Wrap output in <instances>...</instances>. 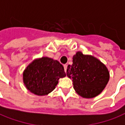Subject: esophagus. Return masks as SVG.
<instances>
[{
	"instance_id": "34e87169",
	"label": "esophagus",
	"mask_w": 125,
	"mask_h": 125,
	"mask_svg": "<svg viewBox=\"0 0 125 125\" xmlns=\"http://www.w3.org/2000/svg\"><path fill=\"white\" fill-rule=\"evenodd\" d=\"M67 66H68V65H66V64L63 65V68H64V70H65V72H66V70H67Z\"/></svg>"
}]
</instances>
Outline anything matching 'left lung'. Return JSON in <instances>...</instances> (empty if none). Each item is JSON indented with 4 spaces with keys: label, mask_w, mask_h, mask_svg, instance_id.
Returning a JSON list of instances; mask_svg holds the SVG:
<instances>
[{
    "label": "left lung",
    "mask_w": 125,
    "mask_h": 125,
    "mask_svg": "<svg viewBox=\"0 0 125 125\" xmlns=\"http://www.w3.org/2000/svg\"><path fill=\"white\" fill-rule=\"evenodd\" d=\"M72 65H68L66 74L72 79L74 89L84 98L98 95L108 83V69L99 60L78 51L73 57Z\"/></svg>",
    "instance_id": "1"
}]
</instances>
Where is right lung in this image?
Listing matches in <instances>:
<instances>
[{
	"instance_id": "right-lung-1",
	"label": "right lung",
	"mask_w": 125,
	"mask_h": 125,
	"mask_svg": "<svg viewBox=\"0 0 125 125\" xmlns=\"http://www.w3.org/2000/svg\"><path fill=\"white\" fill-rule=\"evenodd\" d=\"M64 68L57 60L42 57L33 61L24 70L26 88L37 95H45L55 88L60 78L65 77Z\"/></svg>"
}]
</instances>
